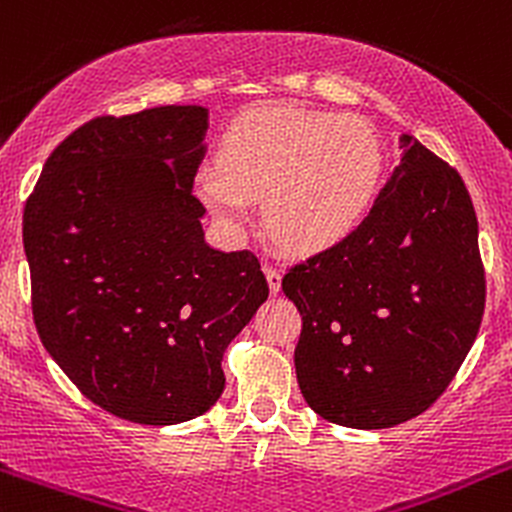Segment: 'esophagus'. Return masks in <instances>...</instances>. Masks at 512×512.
I'll return each instance as SVG.
<instances>
[{
  "instance_id": "obj_1",
  "label": "esophagus",
  "mask_w": 512,
  "mask_h": 512,
  "mask_svg": "<svg viewBox=\"0 0 512 512\" xmlns=\"http://www.w3.org/2000/svg\"><path fill=\"white\" fill-rule=\"evenodd\" d=\"M265 274H267V282H269V291H272V294H277V291L282 289V272H279L274 265H265Z\"/></svg>"
}]
</instances>
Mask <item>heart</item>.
<instances>
[{
    "instance_id": "obj_1",
    "label": "heart",
    "mask_w": 512,
    "mask_h": 512,
    "mask_svg": "<svg viewBox=\"0 0 512 512\" xmlns=\"http://www.w3.org/2000/svg\"><path fill=\"white\" fill-rule=\"evenodd\" d=\"M384 170L372 123L299 106H257L223 133L218 167H201L196 189L223 226L240 230L252 199L265 196V223L286 250L340 243L372 206Z\"/></svg>"
}]
</instances>
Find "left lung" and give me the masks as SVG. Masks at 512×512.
Segmentation results:
<instances>
[{"label": "left lung", "mask_w": 512, "mask_h": 512, "mask_svg": "<svg viewBox=\"0 0 512 512\" xmlns=\"http://www.w3.org/2000/svg\"><path fill=\"white\" fill-rule=\"evenodd\" d=\"M347 238L286 269L296 379L330 423L393 428L445 393L479 333L486 272L464 179L413 136Z\"/></svg>", "instance_id": "8db88e82"}]
</instances>
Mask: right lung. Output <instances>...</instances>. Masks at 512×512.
Masks as SVG:
<instances>
[{
    "instance_id": "right-lung-1",
    "label": "right lung",
    "mask_w": 512,
    "mask_h": 512,
    "mask_svg": "<svg viewBox=\"0 0 512 512\" xmlns=\"http://www.w3.org/2000/svg\"><path fill=\"white\" fill-rule=\"evenodd\" d=\"M209 111L97 116L50 153L24 209L31 308L50 357L140 425L206 413L269 286L255 252L204 243L192 194Z\"/></svg>"
}]
</instances>
